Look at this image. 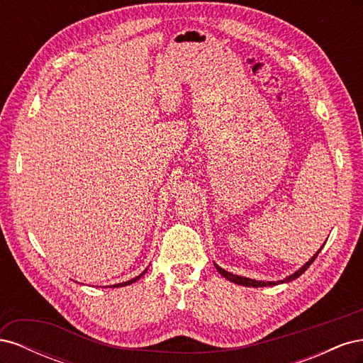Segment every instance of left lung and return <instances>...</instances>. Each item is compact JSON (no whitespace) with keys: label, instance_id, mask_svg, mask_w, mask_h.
Returning <instances> with one entry per match:
<instances>
[{"label":"left lung","instance_id":"obj_1","mask_svg":"<svg viewBox=\"0 0 363 363\" xmlns=\"http://www.w3.org/2000/svg\"><path fill=\"white\" fill-rule=\"evenodd\" d=\"M323 248V247H321ZM321 248L318 250V252L316 255L306 263V265H303L298 271H296L295 274H292V276H289V277H286L284 280H280V281H259V280H252V279H247V277H240V276H235V274H232V272H227L225 269H223V268H219L218 265H215L216 267V269H218V272L221 274V276H224L227 280H230V281H233V283H236V284H242V286H251V288H262V286H272V284H277V283H284V281H291V280H295L296 277H300L301 274L309 268L312 263H313V260L318 257V255H320V251H321Z\"/></svg>","mask_w":363,"mask_h":363}]
</instances>
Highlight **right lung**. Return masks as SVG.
I'll return each instance as SVG.
<instances>
[{
	"mask_svg": "<svg viewBox=\"0 0 363 363\" xmlns=\"http://www.w3.org/2000/svg\"><path fill=\"white\" fill-rule=\"evenodd\" d=\"M147 272V269L142 272V274H139L138 277H135V279H131V280H128V281H124V283H119V284H113V288H121V286H127V284H131V283H135L136 280H139L142 276H144V274Z\"/></svg>",
	"mask_w": 363,
	"mask_h": 363,
	"instance_id": "1",
	"label": "right lung"
}]
</instances>
